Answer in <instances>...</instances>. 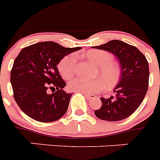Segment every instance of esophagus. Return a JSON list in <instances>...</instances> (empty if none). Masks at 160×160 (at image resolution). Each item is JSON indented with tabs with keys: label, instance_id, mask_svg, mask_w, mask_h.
<instances>
[{
	"label": "esophagus",
	"instance_id": "esophagus-1",
	"mask_svg": "<svg viewBox=\"0 0 160 160\" xmlns=\"http://www.w3.org/2000/svg\"><path fill=\"white\" fill-rule=\"evenodd\" d=\"M84 96H85L88 99H93V98H95L96 96L93 95V94H88V93H85V92H84Z\"/></svg>",
	"mask_w": 160,
	"mask_h": 160
}]
</instances>
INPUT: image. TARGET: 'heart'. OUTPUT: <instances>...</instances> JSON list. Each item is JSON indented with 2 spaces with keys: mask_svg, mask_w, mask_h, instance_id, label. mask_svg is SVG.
Returning <instances> with one entry per match:
<instances>
[{
  "mask_svg": "<svg viewBox=\"0 0 160 160\" xmlns=\"http://www.w3.org/2000/svg\"><path fill=\"white\" fill-rule=\"evenodd\" d=\"M87 59L92 61L98 68L95 76H99L92 80L76 77L68 83L71 90L85 93H94L105 88L112 89L118 83L120 79V68L115 62L112 54L99 50H92L85 54ZM58 69L64 79L72 78L76 72V60L74 55H68L61 59L58 64Z\"/></svg>",
  "mask_w": 160,
  "mask_h": 160,
  "instance_id": "1",
  "label": "heart"
}]
</instances>
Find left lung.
Here are the masks:
<instances>
[{"instance_id":"obj_1","label":"left lung","mask_w":160,"mask_h":160,"mask_svg":"<svg viewBox=\"0 0 160 160\" xmlns=\"http://www.w3.org/2000/svg\"><path fill=\"white\" fill-rule=\"evenodd\" d=\"M116 55L121 66L119 83L113 89L114 97H101L102 105L95 110L101 120L116 122L127 118L143 101L149 84V66L145 55L134 46L120 40L93 47Z\"/></svg>"}]
</instances>
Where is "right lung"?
Instances as JSON below:
<instances>
[{
  "label": "right lung",
  "instance_id": "obj_1",
  "mask_svg": "<svg viewBox=\"0 0 160 160\" xmlns=\"http://www.w3.org/2000/svg\"><path fill=\"white\" fill-rule=\"evenodd\" d=\"M81 47L66 48L54 42L26 47L13 62L10 82L15 101L27 116L41 122L59 120L66 113L72 93L63 90L66 83L57 65L67 55ZM51 89L53 94L47 92Z\"/></svg>",
  "mask_w": 160,
  "mask_h": 160
}]
</instances>
